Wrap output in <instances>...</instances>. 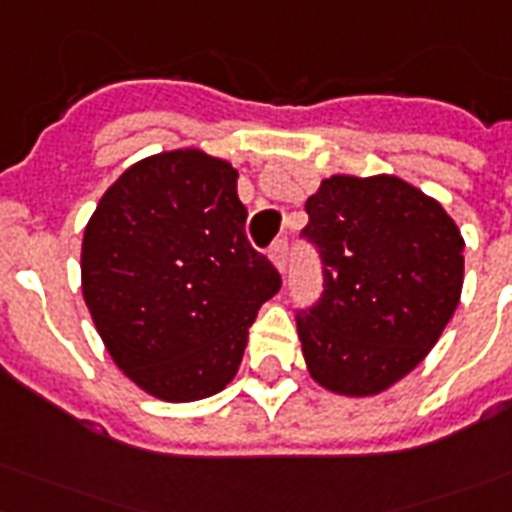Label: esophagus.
Listing matches in <instances>:
<instances>
[{"mask_svg":"<svg viewBox=\"0 0 512 512\" xmlns=\"http://www.w3.org/2000/svg\"><path fill=\"white\" fill-rule=\"evenodd\" d=\"M287 260H289V252H287V241L279 239V241H273V247H271V263L279 268L281 273H284V268H287Z\"/></svg>","mask_w":512,"mask_h":512,"instance_id":"1","label":"esophagus"}]
</instances>
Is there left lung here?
<instances>
[{
	"instance_id": "1",
	"label": "left lung",
	"mask_w": 512,
	"mask_h": 512,
	"mask_svg": "<svg viewBox=\"0 0 512 512\" xmlns=\"http://www.w3.org/2000/svg\"><path fill=\"white\" fill-rule=\"evenodd\" d=\"M324 295L297 316L308 374L337 396L404 380L457 311L465 239L449 212L396 175H332L305 201Z\"/></svg>"
}]
</instances>
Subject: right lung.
<instances>
[{"mask_svg": "<svg viewBox=\"0 0 512 512\" xmlns=\"http://www.w3.org/2000/svg\"><path fill=\"white\" fill-rule=\"evenodd\" d=\"M239 172L201 148L146 156L84 225L82 295L114 364L148 396L185 404L236 377L257 311L281 289L249 247Z\"/></svg>", "mask_w": 512, "mask_h": 512, "instance_id": "right-lung-1", "label": "right lung"}]
</instances>
